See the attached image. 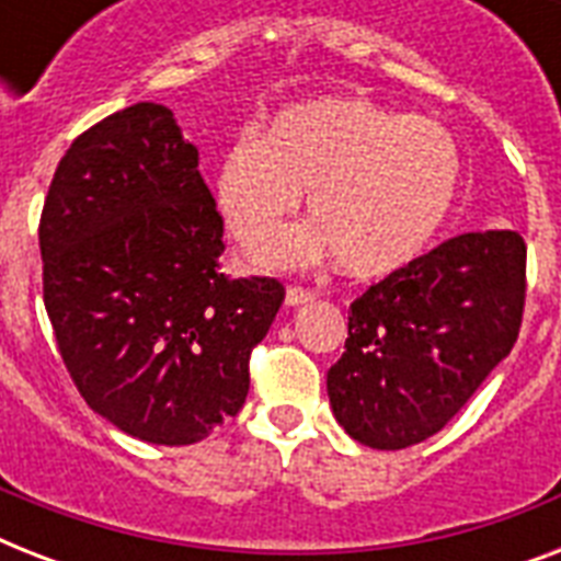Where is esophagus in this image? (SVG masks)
Segmentation results:
<instances>
[{
  "mask_svg": "<svg viewBox=\"0 0 561 561\" xmlns=\"http://www.w3.org/2000/svg\"><path fill=\"white\" fill-rule=\"evenodd\" d=\"M308 299H314V290L311 288L288 285V290H285V302H288V306H302V302H308Z\"/></svg>",
  "mask_w": 561,
  "mask_h": 561,
  "instance_id": "1",
  "label": "esophagus"
}]
</instances>
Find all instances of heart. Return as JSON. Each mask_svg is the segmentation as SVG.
<instances>
[{"instance_id":"obj_1","label":"heart","mask_w":561,"mask_h":561,"mask_svg":"<svg viewBox=\"0 0 561 561\" xmlns=\"http://www.w3.org/2000/svg\"><path fill=\"white\" fill-rule=\"evenodd\" d=\"M460 183L451 134L358 95H325L282 107L259 134L220 153L215 203L247 247L282 229L308 192L317 224L259 250L264 264L334 253L343 271L375 279L413 262L443 227Z\"/></svg>"}]
</instances>
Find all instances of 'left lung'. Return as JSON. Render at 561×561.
I'll list each match as a JSON object with an SVG mask.
<instances>
[{"label":"left lung","mask_w":561,"mask_h":561,"mask_svg":"<svg viewBox=\"0 0 561 561\" xmlns=\"http://www.w3.org/2000/svg\"><path fill=\"white\" fill-rule=\"evenodd\" d=\"M527 244L513 229L448 238L350 306V337L329 369L346 434L399 451L451 422L518 341Z\"/></svg>","instance_id":"8db88e82"}]
</instances>
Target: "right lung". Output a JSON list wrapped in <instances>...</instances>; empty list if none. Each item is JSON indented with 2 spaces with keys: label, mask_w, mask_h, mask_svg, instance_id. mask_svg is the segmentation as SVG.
<instances>
[{
  "label": "right lung",
  "mask_w": 561,
  "mask_h": 561,
  "mask_svg": "<svg viewBox=\"0 0 561 561\" xmlns=\"http://www.w3.org/2000/svg\"><path fill=\"white\" fill-rule=\"evenodd\" d=\"M220 253L224 218L169 107L118 110L57 162L43 302L69 378L118 431L192 445L244 408L285 285L232 279Z\"/></svg>",
  "instance_id": "add662e5"
}]
</instances>
